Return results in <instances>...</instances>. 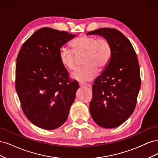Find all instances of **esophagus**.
Segmentation results:
<instances>
[{
    "label": "esophagus",
    "mask_w": 158,
    "mask_h": 158,
    "mask_svg": "<svg viewBox=\"0 0 158 158\" xmlns=\"http://www.w3.org/2000/svg\"><path fill=\"white\" fill-rule=\"evenodd\" d=\"M79 85H80V87H84L86 85V84L84 82H79Z\"/></svg>",
    "instance_id": "obj_1"
}]
</instances>
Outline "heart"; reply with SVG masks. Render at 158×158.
<instances>
[{"instance_id": "obj_1", "label": "heart", "mask_w": 158, "mask_h": 158, "mask_svg": "<svg viewBox=\"0 0 158 158\" xmlns=\"http://www.w3.org/2000/svg\"><path fill=\"white\" fill-rule=\"evenodd\" d=\"M76 54H85L84 64L85 66L76 70L73 74L74 79L88 82L93 80L98 74V69L102 70L109 64L112 55L110 42L106 38L84 35L73 42ZM74 51L67 47H63L60 50V60L66 69L74 70L77 67L76 55Z\"/></svg>"}]
</instances>
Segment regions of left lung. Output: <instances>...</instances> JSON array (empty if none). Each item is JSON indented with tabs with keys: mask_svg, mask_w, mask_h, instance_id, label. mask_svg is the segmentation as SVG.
<instances>
[{
	"mask_svg": "<svg viewBox=\"0 0 158 158\" xmlns=\"http://www.w3.org/2000/svg\"><path fill=\"white\" fill-rule=\"evenodd\" d=\"M102 35L111 45V60L92 85L89 111L95 123L107 128L126 121L135 109L141 85L136 52L118 30L103 27L87 33Z\"/></svg>",
	"mask_w": 158,
	"mask_h": 158,
	"instance_id": "8db88e82",
	"label": "left lung"
}]
</instances>
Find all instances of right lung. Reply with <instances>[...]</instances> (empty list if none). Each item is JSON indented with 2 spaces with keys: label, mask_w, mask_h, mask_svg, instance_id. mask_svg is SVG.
Masks as SVG:
<instances>
[{
  "label": "right lung",
  "mask_w": 158,
  "mask_h": 158,
  "mask_svg": "<svg viewBox=\"0 0 158 158\" xmlns=\"http://www.w3.org/2000/svg\"><path fill=\"white\" fill-rule=\"evenodd\" d=\"M49 27L38 30L23 43L16 64V90L23 113L45 130L66 121L79 88L71 81L59 57L61 47L75 37Z\"/></svg>",
  "instance_id": "add662e5"
}]
</instances>
